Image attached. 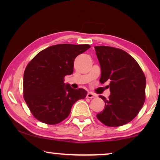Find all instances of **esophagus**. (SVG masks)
I'll return each mask as SVG.
<instances>
[{"mask_svg":"<svg viewBox=\"0 0 160 160\" xmlns=\"http://www.w3.org/2000/svg\"><path fill=\"white\" fill-rule=\"evenodd\" d=\"M87 97H88V98H94V97H97V94L92 92H89L88 94H87Z\"/></svg>","mask_w":160,"mask_h":160,"instance_id":"34e87169","label":"esophagus"}]
</instances>
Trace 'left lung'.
<instances>
[{"mask_svg":"<svg viewBox=\"0 0 160 160\" xmlns=\"http://www.w3.org/2000/svg\"><path fill=\"white\" fill-rule=\"evenodd\" d=\"M94 48L101 68L99 81L109 80L111 92L108 99L99 96L105 106L97 117L107 126H123L132 121L143 106L145 76L136 61L123 50L106 46Z\"/></svg>","mask_w":160,"mask_h":160,"instance_id":"obj_1","label":"left lung"}]
</instances>
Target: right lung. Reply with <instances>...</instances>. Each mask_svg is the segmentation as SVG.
Here are the masks:
<instances>
[{
  "instance_id": "1",
  "label": "right lung",
  "mask_w": 160,
  "mask_h": 160,
  "mask_svg": "<svg viewBox=\"0 0 160 160\" xmlns=\"http://www.w3.org/2000/svg\"><path fill=\"white\" fill-rule=\"evenodd\" d=\"M91 47L88 44L51 46L37 54L27 66L23 78L24 99L37 120L53 125L66 119L72 106L87 96V91L64 83L73 72L76 56Z\"/></svg>"
}]
</instances>
